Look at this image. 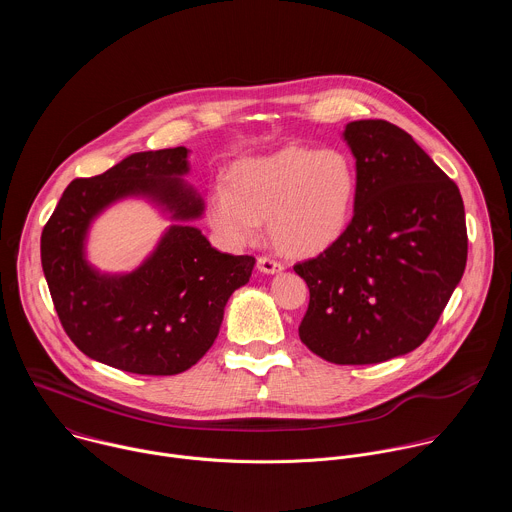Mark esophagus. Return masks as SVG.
<instances>
[{"instance_id": "1", "label": "esophagus", "mask_w": 512, "mask_h": 512, "mask_svg": "<svg viewBox=\"0 0 512 512\" xmlns=\"http://www.w3.org/2000/svg\"><path fill=\"white\" fill-rule=\"evenodd\" d=\"M257 269H259L261 273L273 275V273H279V271H283V265H281L279 261L271 259V257H259V259H257Z\"/></svg>"}]
</instances>
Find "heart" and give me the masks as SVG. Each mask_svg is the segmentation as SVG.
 <instances>
[{"label":"heart","mask_w":512,"mask_h":512,"mask_svg":"<svg viewBox=\"0 0 512 512\" xmlns=\"http://www.w3.org/2000/svg\"><path fill=\"white\" fill-rule=\"evenodd\" d=\"M358 198L354 160L340 148L306 145L243 158L227 186L206 198V221L225 247L255 245L269 221L273 245L291 257H316L348 231Z\"/></svg>","instance_id":"obj_1"}]
</instances>
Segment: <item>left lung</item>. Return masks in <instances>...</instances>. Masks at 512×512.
Returning <instances> with one entry per match:
<instances>
[{"mask_svg": "<svg viewBox=\"0 0 512 512\" xmlns=\"http://www.w3.org/2000/svg\"><path fill=\"white\" fill-rule=\"evenodd\" d=\"M358 198L346 235L294 271L310 287L302 342L334 364L415 350L460 283L468 235L460 190L415 139L383 119L350 121Z\"/></svg>", "mask_w": 512, "mask_h": 512, "instance_id": "8db88e82", "label": "left lung"}]
</instances>
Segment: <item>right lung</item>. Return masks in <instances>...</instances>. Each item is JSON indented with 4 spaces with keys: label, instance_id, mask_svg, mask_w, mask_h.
<instances>
[{
    "label": "right lung",
    "instance_id": "1",
    "mask_svg": "<svg viewBox=\"0 0 512 512\" xmlns=\"http://www.w3.org/2000/svg\"><path fill=\"white\" fill-rule=\"evenodd\" d=\"M186 148L137 152L95 178L72 180L42 231L50 296L68 338L89 358L135 375H178L196 364L221 330L225 306L255 257L210 247L190 223L204 200L184 180ZM143 197L173 225L129 274H103L86 259L94 218L111 203Z\"/></svg>",
    "mask_w": 512,
    "mask_h": 512
}]
</instances>
